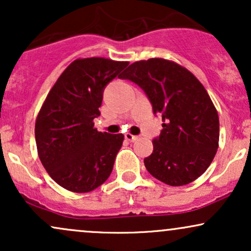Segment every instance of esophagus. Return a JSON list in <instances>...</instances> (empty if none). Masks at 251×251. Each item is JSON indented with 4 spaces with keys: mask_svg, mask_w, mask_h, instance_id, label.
<instances>
[{
    "mask_svg": "<svg viewBox=\"0 0 251 251\" xmlns=\"http://www.w3.org/2000/svg\"><path fill=\"white\" fill-rule=\"evenodd\" d=\"M125 139L127 140V142L133 143V142H135V140L138 139V135H133V134H131V133H125Z\"/></svg>",
    "mask_w": 251,
    "mask_h": 251,
    "instance_id": "esophagus-1",
    "label": "esophagus"
}]
</instances>
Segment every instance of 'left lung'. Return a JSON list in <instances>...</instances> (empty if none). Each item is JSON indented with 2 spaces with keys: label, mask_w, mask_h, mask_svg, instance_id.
<instances>
[{
  "label": "left lung",
  "mask_w": 251,
  "mask_h": 251,
  "mask_svg": "<svg viewBox=\"0 0 251 251\" xmlns=\"http://www.w3.org/2000/svg\"><path fill=\"white\" fill-rule=\"evenodd\" d=\"M120 79L145 92L163 129L153 152L144 159L148 171L171 186L186 185L209 168L218 149L220 120L204 86L191 72L164 59L138 61Z\"/></svg>",
  "instance_id": "left-lung-1"
}]
</instances>
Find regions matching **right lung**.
Masks as SVG:
<instances>
[{
    "instance_id": "1",
    "label": "right lung",
    "mask_w": 251,
    "mask_h": 251,
    "mask_svg": "<svg viewBox=\"0 0 251 251\" xmlns=\"http://www.w3.org/2000/svg\"><path fill=\"white\" fill-rule=\"evenodd\" d=\"M128 62L103 57L77 59L63 71L35 123L37 153L62 188L89 192L111 175L124 135L98 132L103 89Z\"/></svg>"
}]
</instances>
